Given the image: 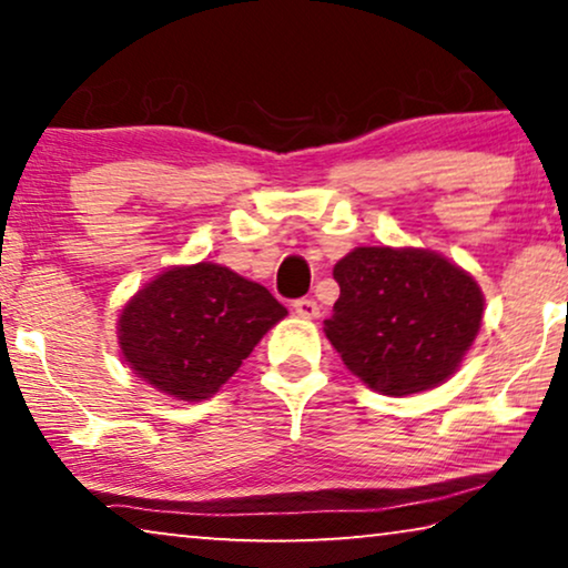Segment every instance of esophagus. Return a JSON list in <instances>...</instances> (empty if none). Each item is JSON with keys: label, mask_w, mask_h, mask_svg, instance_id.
I'll return each mask as SVG.
<instances>
[{"label": "esophagus", "mask_w": 568, "mask_h": 568, "mask_svg": "<svg viewBox=\"0 0 568 568\" xmlns=\"http://www.w3.org/2000/svg\"><path fill=\"white\" fill-rule=\"evenodd\" d=\"M294 313H297L300 317H307V321H313V317L321 315V305H317L315 300L310 297H302V300H294Z\"/></svg>", "instance_id": "obj_1"}]
</instances>
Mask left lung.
<instances>
[{
    "instance_id": "1",
    "label": "left lung",
    "mask_w": 568,
    "mask_h": 568,
    "mask_svg": "<svg viewBox=\"0 0 568 568\" xmlns=\"http://www.w3.org/2000/svg\"><path fill=\"white\" fill-rule=\"evenodd\" d=\"M341 294L325 336L383 395L432 390L478 336L484 294L468 271L416 247H356L333 266Z\"/></svg>"
}]
</instances>
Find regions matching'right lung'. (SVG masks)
<instances>
[{"mask_svg": "<svg viewBox=\"0 0 568 568\" xmlns=\"http://www.w3.org/2000/svg\"><path fill=\"white\" fill-rule=\"evenodd\" d=\"M284 315L266 286L201 261L162 271L126 302L119 346L134 375L160 393L206 400Z\"/></svg>", "mask_w": 568, "mask_h": 568, "instance_id": "1", "label": "right lung"}]
</instances>
